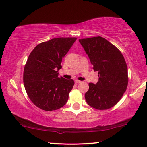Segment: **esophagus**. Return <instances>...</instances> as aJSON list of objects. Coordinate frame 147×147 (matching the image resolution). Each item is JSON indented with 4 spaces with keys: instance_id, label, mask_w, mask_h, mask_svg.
<instances>
[{
    "instance_id": "esophagus-1",
    "label": "esophagus",
    "mask_w": 147,
    "mask_h": 147,
    "mask_svg": "<svg viewBox=\"0 0 147 147\" xmlns=\"http://www.w3.org/2000/svg\"><path fill=\"white\" fill-rule=\"evenodd\" d=\"M81 83V81H79V80H76V81H75V83H77V84Z\"/></svg>"
}]
</instances>
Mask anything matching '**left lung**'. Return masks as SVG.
I'll return each instance as SVG.
<instances>
[{"label": "left lung", "instance_id": "obj_1", "mask_svg": "<svg viewBox=\"0 0 147 147\" xmlns=\"http://www.w3.org/2000/svg\"><path fill=\"white\" fill-rule=\"evenodd\" d=\"M99 81L89 83L85 93L88 105L99 110L111 108L118 103L128 83V67L121 52L102 37L80 39Z\"/></svg>", "mask_w": 147, "mask_h": 147}]
</instances>
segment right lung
<instances>
[{
  "mask_svg": "<svg viewBox=\"0 0 147 147\" xmlns=\"http://www.w3.org/2000/svg\"><path fill=\"white\" fill-rule=\"evenodd\" d=\"M76 38H58L39 44L27 58L23 71L25 91L32 103L45 111L66 104L75 82L58 76L62 58Z\"/></svg>",
  "mask_w": 147,
  "mask_h": 147,
  "instance_id": "1",
  "label": "right lung"
}]
</instances>
